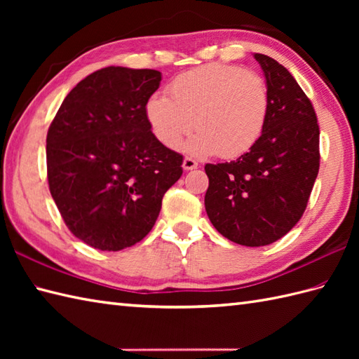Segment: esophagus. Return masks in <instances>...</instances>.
Segmentation results:
<instances>
[{
	"label": "esophagus",
	"mask_w": 359,
	"mask_h": 359,
	"mask_svg": "<svg viewBox=\"0 0 359 359\" xmlns=\"http://www.w3.org/2000/svg\"><path fill=\"white\" fill-rule=\"evenodd\" d=\"M182 166H184L185 171H191V170H196V168L199 166V163H197L194 158L185 157V158H184V163H182Z\"/></svg>",
	"instance_id": "1"
}]
</instances>
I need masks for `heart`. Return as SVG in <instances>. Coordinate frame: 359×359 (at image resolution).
Returning <instances> with one entry per match:
<instances>
[{
    "label": "heart",
    "mask_w": 359,
    "mask_h": 359,
    "mask_svg": "<svg viewBox=\"0 0 359 359\" xmlns=\"http://www.w3.org/2000/svg\"><path fill=\"white\" fill-rule=\"evenodd\" d=\"M168 95H152L144 114L152 134L175 148L197 131L185 149L194 156L231 158L247 152L261 137L269 90L261 75L239 66L205 65L175 77Z\"/></svg>",
    "instance_id": "heart-1"
}]
</instances>
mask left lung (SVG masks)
I'll list each match as a JSON object with an SVG mask.
<instances>
[{
    "label": "left lung",
    "mask_w": 359,
    "mask_h": 359,
    "mask_svg": "<svg viewBox=\"0 0 359 359\" xmlns=\"http://www.w3.org/2000/svg\"><path fill=\"white\" fill-rule=\"evenodd\" d=\"M269 90L259 140L238 160L207 163L205 210L231 242L262 247L299 222L319 171V126L309 97L284 66L255 53Z\"/></svg>",
    "instance_id": "obj_1"
}]
</instances>
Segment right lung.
<instances>
[{
  "mask_svg": "<svg viewBox=\"0 0 359 359\" xmlns=\"http://www.w3.org/2000/svg\"><path fill=\"white\" fill-rule=\"evenodd\" d=\"M154 69L103 67L66 95L46 139L52 199L71 233L102 251L140 242L182 175V157L152 134L144 114Z\"/></svg>",
  "mask_w": 359,
  "mask_h": 359,
  "instance_id": "right-lung-1",
  "label": "right lung"
}]
</instances>
